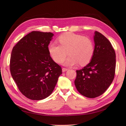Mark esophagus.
<instances>
[{
  "instance_id": "esophagus-1",
  "label": "esophagus",
  "mask_w": 126,
  "mask_h": 126,
  "mask_svg": "<svg viewBox=\"0 0 126 126\" xmlns=\"http://www.w3.org/2000/svg\"><path fill=\"white\" fill-rule=\"evenodd\" d=\"M68 70V69L67 68H62V72H66Z\"/></svg>"
}]
</instances>
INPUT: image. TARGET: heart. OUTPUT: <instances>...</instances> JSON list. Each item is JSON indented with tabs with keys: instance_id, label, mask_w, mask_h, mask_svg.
Returning a JSON list of instances; mask_svg holds the SVG:
<instances>
[{
	"instance_id": "heart-1",
	"label": "heart",
	"mask_w": 126,
	"mask_h": 126,
	"mask_svg": "<svg viewBox=\"0 0 126 126\" xmlns=\"http://www.w3.org/2000/svg\"><path fill=\"white\" fill-rule=\"evenodd\" d=\"M57 40L60 45L50 43L48 47L50 56L57 63L61 62L68 52L70 56L61 61V63L64 65L72 66L78 63L81 66L86 65L92 59L94 47L92 40L89 38L67 32L59 36Z\"/></svg>"
}]
</instances>
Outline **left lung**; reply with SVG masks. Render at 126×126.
I'll list each match as a JSON object with an SVG mask.
<instances>
[{"label":"left lung","instance_id":"1","mask_svg":"<svg viewBox=\"0 0 126 126\" xmlns=\"http://www.w3.org/2000/svg\"><path fill=\"white\" fill-rule=\"evenodd\" d=\"M94 52L86 67L77 70L74 84L84 96L94 98L104 93L113 82L116 69V53L107 38L95 31Z\"/></svg>","mask_w":126,"mask_h":126}]
</instances>
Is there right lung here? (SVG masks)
Returning a JSON list of instances; mask_svg holds the SVG:
<instances>
[{"mask_svg":"<svg viewBox=\"0 0 126 126\" xmlns=\"http://www.w3.org/2000/svg\"><path fill=\"white\" fill-rule=\"evenodd\" d=\"M53 35L50 32L33 31L13 48L11 75L19 90L30 99L38 101L49 96L62 73L48 51Z\"/></svg>","mask_w":126,"mask_h":126,"instance_id":"obj_1","label":"right lung"}]
</instances>
